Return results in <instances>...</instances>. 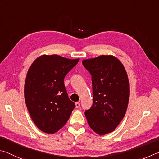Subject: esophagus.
Masks as SVG:
<instances>
[{
    "mask_svg": "<svg viewBox=\"0 0 159 159\" xmlns=\"http://www.w3.org/2000/svg\"><path fill=\"white\" fill-rule=\"evenodd\" d=\"M80 102H75V107H76V108L80 107Z\"/></svg>",
    "mask_w": 159,
    "mask_h": 159,
    "instance_id": "obj_1",
    "label": "esophagus"
}]
</instances>
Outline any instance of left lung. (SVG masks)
<instances>
[{
  "mask_svg": "<svg viewBox=\"0 0 159 159\" xmlns=\"http://www.w3.org/2000/svg\"><path fill=\"white\" fill-rule=\"evenodd\" d=\"M92 80L93 105L85 111L88 124L100 135L113 131L123 119L129 100V82L120 61L102 55L82 61Z\"/></svg>",
  "mask_w": 159,
  "mask_h": 159,
  "instance_id": "1",
  "label": "left lung"
}]
</instances>
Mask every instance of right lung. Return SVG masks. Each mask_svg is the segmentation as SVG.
Listing matches in <instances>:
<instances>
[{
	"instance_id": "add662e5",
	"label": "right lung",
	"mask_w": 159,
	"mask_h": 159,
	"mask_svg": "<svg viewBox=\"0 0 159 159\" xmlns=\"http://www.w3.org/2000/svg\"><path fill=\"white\" fill-rule=\"evenodd\" d=\"M79 60L43 55L29 68L24 85L25 101L32 120L44 133L52 134L59 130L75 107L68 98L64 78Z\"/></svg>"
}]
</instances>
